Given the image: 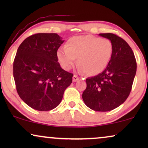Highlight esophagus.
Masks as SVG:
<instances>
[{"instance_id":"obj_1","label":"esophagus","mask_w":148,"mask_h":148,"mask_svg":"<svg viewBox=\"0 0 148 148\" xmlns=\"http://www.w3.org/2000/svg\"><path fill=\"white\" fill-rule=\"evenodd\" d=\"M79 79V78L77 75H74L73 77V82H77Z\"/></svg>"}]
</instances>
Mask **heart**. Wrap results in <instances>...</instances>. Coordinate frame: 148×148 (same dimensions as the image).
<instances>
[{"mask_svg":"<svg viewBox=\"0 0 148 148\" xmlns=\"http://www.w3.org/2000/svg\"><path fill=\"white\" fill-rule=\"evenodd\" d=\"M113 46L110 40L96 36H73L66 46L57 50L56 56L62 68L71 69L77 58L79 70L89 75H94L104 71L112 57Z\"/></svg>","mask_w":148,"mask_h":148,"instance_id":"heart-1","label":"heart"}]
</instances>
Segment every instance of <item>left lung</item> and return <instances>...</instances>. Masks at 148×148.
Wrapping results in <instances>:
<instances>
[{"label": "left lung", "mask_w": 148, "mask_h": 148, "mask_svg": "<svg viewBox=\"0 0 148 148\" xmlns=\"http://www.w3.org/2000/svg\"><path fill=\"white\" fill-rule=\"evenodd\" d=\"M99 36L112 42V57L101 73L86 79L87 87L82 98L92 110L107 112L119 107L128 98L137 63L132 49L123 38L111 33Z\"/></svg>", "instance_id": "1"}]
</instances>
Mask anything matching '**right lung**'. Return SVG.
<instances>
[{
    "instance_id": "1",
    "label": "right lung",
    "mask_w": 148,
    "mask_h": 148,
    "mask_svg": "<svg viewBox=\"0 0 148 148\" xmlns=\"http://www.w3.org/2000/svg\"><path fill=\"white\" fill-rule=\"evenodd\" d=\"M57 34L39 33L24 40L13 62L16 89L22 100L39 111L55 108L73 75L62 69L56 52L63 43Z\"/></svg>"
}]
</instances>
